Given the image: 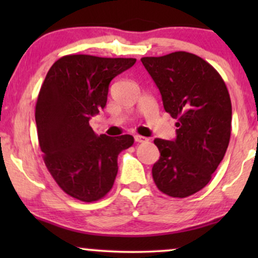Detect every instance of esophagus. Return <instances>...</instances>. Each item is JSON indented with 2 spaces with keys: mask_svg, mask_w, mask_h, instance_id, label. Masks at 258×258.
<instances>
[{
  "mask_svg": "<svg viewBox=\"0 0 258 258\" xmlns=\"http://www.w3.org/2000/svg\"><path fill=\"white\" fill-rule=\"evenodd\" d=\"M135 141L137 142V143H144V142H147L148 139H147L146 137H143V136L136 135V136H135Z\"/></svg>",
  "mask_w": 258,
  "mask_h": 258,
  "instance_id": "esophagus-1",
  "label": "esophagus"
}]
</instances>
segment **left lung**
I'll return each mask as SVG.
<instances>
[{
  "mask_svg": "<svg viewBox=\"0 0 258 258\" xmlns=\"http://www.w3.org/2000/svg\"><path fill=\"white\" fill-rule=\"evenodd\" d=\"M158 86L165 111L177 119L174 141H154L160 159L153 179L161 193L186 198L201 190L223 160L232 131V102L222 76L193 53L141 59Z\"/></svg>",
  "mask_w": 258,
  "mask_h": 258,
  "instance_id": "obj_1",
  "label": "left lung"
}]
</instances>
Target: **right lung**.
<instances>
[{
  "label": "right lung",
  "instance_id": "right-lung-1",
  "mask_svg": "<svg viewBox=\"0 0 258 258\" xmlns=\"http://www.w3.org/2000/svg\"><path fill=\"white\" fill-rule=\"evenodd\" d=\"M135 58L69 54L47 73L38 93L35 120L43 161L61 190L80 201L104 198L117 174V155L132 136L96 135L91 116L106 105L109 84L130 69Z\"/></svg>",
  "mask_w": 258,
  "mask_h": 258
}]
</instances>
